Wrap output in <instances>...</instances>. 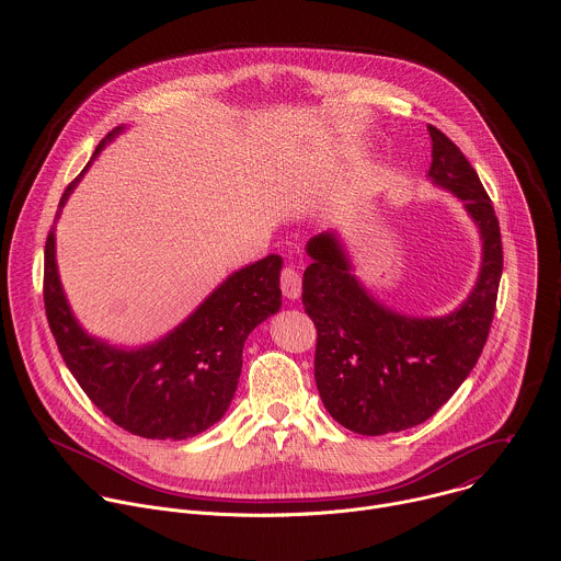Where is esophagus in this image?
<instances>
[{
	"mask_svg": "<svg viewBox=\"0 0 561 561\" xmlns=\"http://www.w3.org/2000/svg\"><path fill=\"white\" fill-rule=\"evenodd\" d=\"M282 293L288 299H299L301 297V275L293 266H286L282 271Z\"/></svg>",
	"mask_w": 561,
	"mask_h": 561,
	"instance_id": "1",
	"label": "esophagus"
}]
</instances>
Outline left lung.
<instances>
[{
    "mask_svg": "<svg viewBox=\"0 0 561 561\" xmlns=\"http://www.w3.org/2000/svg\"><path fill=\"white\" fill-rule=\"evenodd\" d=\"M433 186L461 199L482 239V262L466 299L439 317L381 304L355 275L337 230L306 244L301 301L317 327L314 381L327 411L359 435H386L433 417L470 375L486 344L502 279L495 208L463 152L428 126Z\"/></svg>",
    "mask_w": 561,
    "mask_h": 561,
    "instance_id": "8db88e82",
    "label": "left lung"
}]
</instances>
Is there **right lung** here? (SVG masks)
Returning a JSON list of instances; mask_svg holds the SVG:
<instances>
[{
	"label": "right lung",
	"instance_id": "1",
	"mask_svg": "<svg viewBox=\"0 0 561 561\" xmlns=\"http://www.w3.org/2000/svg\"><path fill=\"white\" fill-rule=\"evenodd\" d=\"M126 126L95 148L59 199L55 221L84 173ZM282 257L268 255L230 273L186 319L150 344L117 346L91 335L75 317L57 271L55 224L44 255V306L57 348L91 402L124 431L146 439H188L228 411L247 337L282 308Z\"/></svg>",
	"mask_w": 561,
	"mask_h": 561
}]
</instances>
